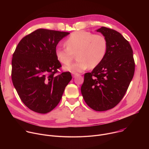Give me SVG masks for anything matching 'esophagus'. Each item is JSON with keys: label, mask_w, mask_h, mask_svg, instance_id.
<instances>
[{"label": "esophagus", "mask_w": 149, "mask_h": 149, "mask_svg": "<svg viewBox=\"0 0 149 149\" xmlns=\"http://www.w3.org/2000/svg\"><path fill=\"white\" fill-rule=\"evenodd\" d=\"M79 74H77V73H72V77H74V78H75L76 76H78V75H79Z\"/></svg>", "instance_id": "esophagus-1"}]
</instances>
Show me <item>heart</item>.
<instances>
[{"instance_id":"heart-1","label":"heart","mask_w":149,"mask_h":149,"mask_svg":"<svg viewBox=\"0 0 149 149\" xmlns=\"http://www.w3.org/2000/svg\"><path fill=\"white\" fill-rule=\"evenodd\" d=\"M64 44L66 48H56L55 56L62 64L67 65L77 55L76 62L64 67L65 71L72 73L95 68L104 59L107 49V41L104 35L82 30L71 33Z\"/></svg>"}]
</instances>
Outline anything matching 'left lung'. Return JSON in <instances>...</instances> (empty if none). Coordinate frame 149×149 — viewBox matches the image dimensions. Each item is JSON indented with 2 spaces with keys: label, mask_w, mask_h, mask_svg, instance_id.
Returning a JSON list of instances; mask_svg holds the SVG:
<instances>
[{
  "label": "left lung",
  "mask_w": 149,
  "mask_h": 149,
  "mask_svg": "<svg viewBox=\"0 0 149 149\" xmlns=\"http://www.w3.org/2000/svg\"><path fill=\"white\" fill-rule=\"evenodd\" d=\"M97 31L107 39V52L91 72L84 74L81 91L90 108L103 111L114 108L124 96L134 76L135 63L132 47L120 33L104 26Z\"/></svg>",
  "instance_id": "obj_1"
}]
</instances>
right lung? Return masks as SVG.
Segmentation results:
<instances>
[{"label":"right lung","instance_id":"add662e5","mask_svg":"<svg viewBox=\"0 0 149 149\" xmlns=\"http://www.w3.org/2000/svg\"><path fill=\"white\" fill-rule=\"evenodd\" d=\"M69 32L39 29L19 42L12 60V80L22 101L31 110L46 114L59 102L72 79L70 72L58 75L55 56L58 42Z\"/></svg>","mask_w":149,"mask_h":149}]
</instances>
